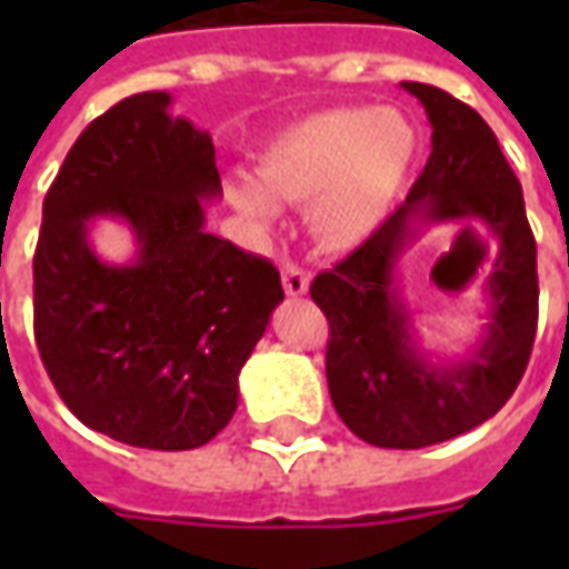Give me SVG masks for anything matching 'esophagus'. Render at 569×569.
Returning <instances> with one entry per match:
<instances>
[{
  "instance_id": "obj_1",
  "label": "esophagus",
  "mask_w": 569,
  "mask_h": 569,
  "mask_svg": "<svg viewBox=\"0 0 569 569\" xmlns=\"http://www.w3.org/2000/svg\"><path fill=\"white\" fill-rule=\"evenodd\" d=\"M283 289H286V296H308V289H310V277L308 271H301L298 264H283Z\"/></svg>"
}]
</instances>
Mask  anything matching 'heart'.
Returning a JSON list of instances; mask_svg holds the SVG:
<instances>
[{"label":"heart","instance_id":"b5f03b06","mask_svg":"<svg viewBox=\"0 0 569 569\" xmlns=\"http://www.w3.org/2000/svg\"><path fill=\"white\" fill-rule=\"evenodd\" d=\"M415 149L399 112L329 109L283 130L261 154L259 182L237 176L228 194L259 231L277 224V200L308 203L310 234L326 249H353L387 219Z\"/></svg>","mask_w":569,"mask_h":569}]
</instances>
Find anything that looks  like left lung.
Wrapping results in <instances>:
<instances>
[{
  "instance_id": "obj_1",
  "label": "left lung",
  "mask_w": 569,
  "mask_h": 569,
  "mask_svg": "<svg viewBox=\"0 0 569 569\" xmlns=\"http://www.w3.org/2000/svg\"><path fill=\"white\" fill-rule=\"evenodd\" d=\"M432 128L406 203L310 283L329 317L326 378L350 432L378 448H427L493 418L521 381L537 335V243L525 194L485 118L451 93L402 81ZM481 221L498 240L479 338L460 358L422 345L398 264L429 223Z\"/></svg>"
}]
</instances>
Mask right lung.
I'll list each match as a JSON object with an SVG mask.
<instances>
[{
    "instance_id": "add662e5",
    "label": "right lung",
    "mask_w": 569,
    "mask_h": 569,
    "mask_svg": "<svg viewBox=\"0 0 569 569\" xmlns=\"http://www.w3.org/2000/svg\"><path fill=\"white\" fill-rule=\"evenodd\" d=\"M133 93L93 121L48 188L32 261L36 345L69 411L109 439L191 451L234 418L240 369L283 301L280 271L207 231L222 198L207 130ZM100 221L128 262L92 249Z\"/></svg>"
}]
</instances>
